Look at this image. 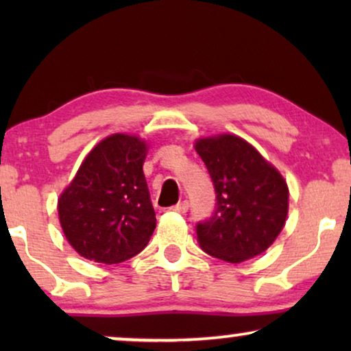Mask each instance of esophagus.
Masks as SVG:
<instances>
[{
  "instance_id": "obj_1",
  "label": "esophagus",
  "mask_w": 351,
  "mask_h": 351,
  "mask_svg": "<svg viewBox=\"0 0 351 351\" xmlns=\"http://www.w3.org/2000/svg\"><path fill=\"white\" fill-rule=\"evenodd\" d=\"M171 210H174V213H179V214H185L186 210H189V201H186V199L180 201V203H177L176 206H172Z\"/></svg>"
}]
</instances>
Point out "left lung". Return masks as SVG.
<instances>
[{
    "mask_svg": "<svg viewBox=\"0 0 351 351\" xmlns=\"http://www.w3.org/2000/svg\"><path fill=\"white\" fill-rule=\"evenodd\" d=\"M195 150L215 190L210 217L196 223L209 256L239 263L267 251L285 227L289 191L275 167L237 136L199 138Z\"/></svg>",
    "mask_w": 351,
    "mask_h": 351,
    "instance_id": "8db88e82",
    "label": "left lung"
}]
</instances>
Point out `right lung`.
<instances>
[{
    "instance_id": "obj_1",
    "label": "right lung",
    "mask_w": 351,
    "mask_h": 351,
    "mask_svg": "<svg viewBox=\"0 0 351 351\" xmlns=\"http://www.w3.org/2000/svg\"><path fill=\"white\" fill-rule=\"evenodd\" d=\"M147 145L114 134L86 156L59 199L64 234L80 256L119 263L142 251L156 217L142 166Z\"/></svg>"
}]
</instances>
